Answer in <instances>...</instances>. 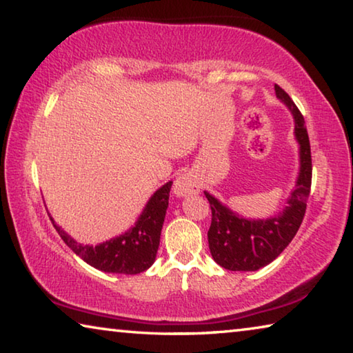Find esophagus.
Returning <instances> with one entry per match:
<instances>
[{
  "label": "esophagus",
  "mask_w": 353,
  "mask_h": 353,
  "mask_svg": "<svg viewBox=\"0 0 353 353\" xmlns=\"http://www.w3.org/2000/svg\"><path fill=\"white\" fill-rule=\"evenodd\" d=\"M199 191V182L193 174L185 172V174L179 176L174 181V187H172V193L177 198H185V196L196 194Z\"/></svg>",
  "instance_id": "34e87169"
}]
</instances>
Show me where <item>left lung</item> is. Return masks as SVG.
<instances>
[{"mask_svg": "<svg viewBox=\"0 0 353 353\" xmlns=\"http://www.w3.org/2000/svg\"><path fill=\"white\" fill-rule=\"evenodd\" d=\"M274 90L294 118V137L299 145L296 187L283 210L266 219L244 218L204 191L212 208V224L207 234L208 248L213 260L229 271H256L270 265L291 243L305 216L312 188V151L305 121L283 88L274 85Z\"/></svg>", "mask_w": 353, "mask_h": 353, "instance_id": "obj_1", "label": "left lung"}]
</instances>
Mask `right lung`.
I'll use <instances>...</instances> for the list:
<instances>
[{"mask_svg":"<svg viewBox=\"0 0 353 353\" xmlns=\"http://www.w3.org/2000/svg\"><path fill=\"white\" fill-rule=\"evenodd\" d=\"M171 185L172 182L170 181L155 191L129 230L97 246L77 243L61 225L54 223L51 214L50 219L70 249L88 265L104 272L134 276L149 270L155 261L166 208H168Z\"/></svg>","mask_w":353,"mask_h":353,"instance_id":"right-lung-1","label":"right lung"}]
</instances>
